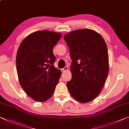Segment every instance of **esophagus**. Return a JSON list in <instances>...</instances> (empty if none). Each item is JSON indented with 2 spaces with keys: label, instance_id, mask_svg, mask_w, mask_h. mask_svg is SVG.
<instances>
[{
  "label": "esophagus",
  "instance_id": "obj_1",
  "mask_svg": "<svg viewBox=\"0 0 129 129\" xmlns=\"http://www.w3.org/2000/svg\"><path fill=\"white\" fill-rule=\"evenodd\" d=\"M68 69V67H65L64 68H62V69H61L62 72H64L67 71Z\"/></svg>",
  "mask_w": 129,
  "mask_h": 129
}]
</instances>
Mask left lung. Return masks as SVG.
I'll list each match as a JSON object with an SVG mask.
<instances>
[{
    "label": "left lung",
    "instance_id": "1",
    "mask_svg": "<svg viewBox=\"0 0 129 129\" xmlns=\"http://www.w3.org/2000/svg\"><path fill=\"white\" fill-rule=\"evenodd\" d=\"M72 77L67 85L71 95L81 103L101 93L109 73L108 51L102 37L94 30L81 29L65 35Z\"/></svg>",
    "mask_w": 129,
    "mask_h": 129
}]
</instances>
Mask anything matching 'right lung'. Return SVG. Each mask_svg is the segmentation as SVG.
Returning <instances> with one entry per match:
<instances>
[{
    "mask_svg": "<svg viewBox=\"0 0 129 129\" xmlns=\"http://www.w3.org/2000/svg\"><path fill=\"white\" fill-rule=\"evenodd\" d=\"M62 35L47 30L30 34L20 44L16 54V69L20 85L35 101L52 97L61 76L54 67L53 48Z\"/></svg>",
    "mask_w": 129,
    "mask_h": 129,
    "instance_id": "obj_1",
    "label": "right lung"
}]
</instances>
